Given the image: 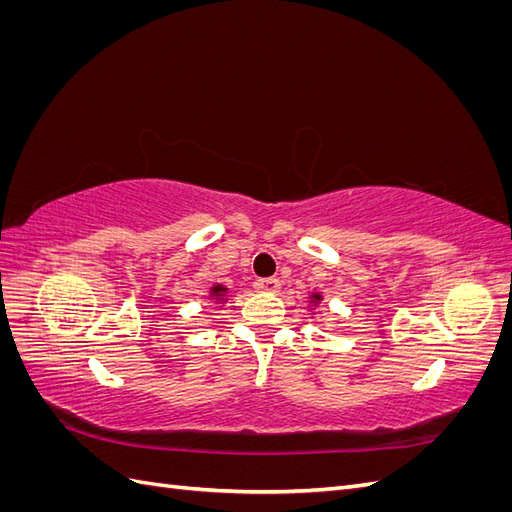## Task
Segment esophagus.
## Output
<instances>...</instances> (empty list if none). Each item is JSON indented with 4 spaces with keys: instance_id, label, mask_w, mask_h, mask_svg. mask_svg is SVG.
I'll list each match as a JSON object with an SVG mask.
<instances>
[{
    "instance_id": "1",
    "label": "esophagus",
    "mask_w": 512,
    "mask_h": 512,
    "mask_svg": "<svg viewBox=\"0 0 512 512\" xmlns=\"http://www.w3.org/2000/svg\"><path fill=\"white\" fill-rule=\"evenodd\" d=\"M254 286L260 292H277L280 290V280H277V277H260Z\"/></svg>"
}]
</instances>
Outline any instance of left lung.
I'll return each instance as SVG.
<instances>
[{
	"mask_svg": "<svg viewBox=\"0 0 512 512\" xmlns=\"http://www.w3.org/2000/svg\"><path fill=\"white\" fill-rule=\"evenodd\" d=\"M312 301L318 303V301H320V294H312Z\"/></svg>",
	"mask_w": 512,
	"mask_h": 512,
	"instance_id": "1",
	"label": "left lung"
}]
</instances>
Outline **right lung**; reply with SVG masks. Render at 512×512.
I'll return each instance as SVG.
<instances>
[{
	"label": "right lung",
	"mask_w": 512,
	"mask_h": 512,
	"mask_svg": "<svg viewBox=\"0 0 512 512\" xmlns=\"http://www.w3.org/2000/svg\"><path fill=\"white\" fill-rule=\"evenodd\" d=\"M224 292H226V288H224V286H220V284L211 288V294H213L215 299H222V297H224Z\"/></svg>",
	"instance_id": "add662e5"
}]
</instances>
